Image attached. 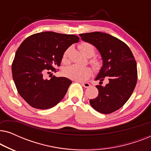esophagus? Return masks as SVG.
Listing matches in <instances>:
<instances>
[{
	"label": "esophagus",
	"instance_id": "34e87169",
	"mask_svg": "<svg viewBox=\"0 0 151 151\" xmlns=\"http://www.w3.org/2000/svg\"><path fill=\"white\" fill-rule=\"evenodd\" d=\"M82 85L85 88H88L91 86V84L89 83H88V82H82Z\"/></svg>",
	"mask_w": 151,
	"mask_h": 151
}]
</instances>
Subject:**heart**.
Returning a JSON list of instances; mask_svg holds the SVG:
<instances>
[{
    "instance_id": "1",
    "label": "heart",
    "mask_w": 151,
    "mask_h": 151,
    "mask_svg": "<svg viewBox=\"0 0 151 151\" xmlns=\"http://www.w3.org/2000/svg\"><path fill=\"white\" fill-rule=\"evenodd\" d=\"M79 48L82 53L86 57L91 58L96 53L94 47L89 43H82L80 45ZM69 49H68L63 55V61L65 63L68 62V55H69ZM91 64L95 69L98 70L101 67V63L97 60H93ZM64 73L66 77L71 80H77V81H83L89 78L91 75V70L89 67H82L78 65H72L67 67L64 71Z\"/></svg>"
}]
</instances>
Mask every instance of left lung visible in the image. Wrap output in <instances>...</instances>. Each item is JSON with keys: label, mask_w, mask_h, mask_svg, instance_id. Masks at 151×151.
<instances>
[{"label": "left lung", "mask_w": 151, "mask_h": 151, "mask_svg": "<svg viewBox=\"0 0 151 151\" xmlns=\"http://www.w3.org/2000/svg\"><path fill=\"white\" fill-rule=\"evenodd\" d=\"M84 42L96 47L102 58V66L95 80L105 86L96 85L97 98L90 100L91 106L98 112L109 114L121 108L133 93L137 80V64L129 47L110 34L100 32L80 34Z\"/></svg>", "instance_id": "1"}]
</instances>
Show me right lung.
Here are the masks:
<instances>
[{
    "label": "right lung",
    "instance_id": "add662e5",
    "mask_svg": "<svg viewBox=\"0 0 151 151\" xmlns=\"http://www.w3.org/2000/svg\"><path fill=\"white\" fill-rule=\"evenodd\" d=\"M78 42L76 35L45 32L21 43L12 63V76L18 93L30 106L48 109L63 100L71 80L55 76L48 79L46 73L60 65L65 51Z\"/></svg>",
    "mask_w": 151,
    "mask_h": 151
}]
</instances>
